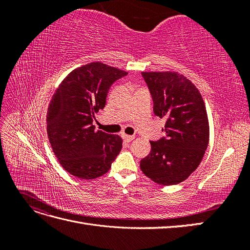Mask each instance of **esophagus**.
Instances as JSON below:
<instances>
[{
  "instance_id": "obj_1",
  "label": "esophagus",
  "mask_w": 250,
  "mask_h": 250,
  "mask_svg": "<svg viewBox=\"0 0 250 250\" xmlns=\"http://www.w3.org/2000/svg\"><path fill=\"white\" fill-rule=\"evenodd\" d=\"M122 138H123V140H124L125 142L129 143V142H131V141L134 139V135H128V134L122 133Z\"/></svg>"
}]
</instances>
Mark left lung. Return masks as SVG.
Returning a JSON list of instances; mask_svg holds the SVG:
<instances>
[{"mask_svg":"<svg viewBox=\"0 0 250 250\" xmlns=\"http://www.w3.org/2000/svg\"><path fill=\"white\" fill-rule=\"evenodd\" d=\"M153 100L154 115L166 119L165 137L150 141V153L140 167L151 180L177 185L197 169L208 148L206 105L193 83L175 72H143Z\"/></svg>","mask_w":250,"mask_h":250,"instance_id":"obj_1","label":"left lung"}]
</instances>
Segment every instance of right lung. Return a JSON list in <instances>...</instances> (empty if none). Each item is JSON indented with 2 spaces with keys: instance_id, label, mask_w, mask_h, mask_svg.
<instances>
[{
  "instance_id": "obj_1",
  "label": "right lung",
  "mask_w": 250,
  "mask_h": 250,
  "mask_svg": "<svg viewBox=\"0 0 250 250\" xmlns=\"http://www.w3.org/2000/svg\"><path fill=\"white\" fill-rule=\"evenodd\" d=\"M128 73L101 62L71 72L49 105L47 132L60 165L72 175L94 179L108 172L122 149L119 135L96 131L95 113L103 109L111 85Z\"/></svg>"
}]
</instances>
